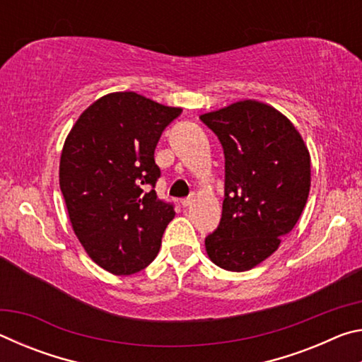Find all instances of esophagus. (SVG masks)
Wrapping results in <instances>:
<instances>
[{"instance_id": "1", "label": "esophagus", "mask_w": 362, "mask_h": 362, "mask_svg": "<svg viewBox=\"0 0 362 362\" xmlns=\"http://www.w3.org/2000/svg\"><path fill=\"white\" fill-rule=\"evenodd\" d=\"M193 198H194V196L192 194V196H188V198H183L182 201H180V204L183 206V207H188L189 204H192L193 203Z\"/></svg>"}]
</instances>
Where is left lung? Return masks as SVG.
Returning a JSON list of instances; mask_svg holds the SVG:
<instances>
[{"instance_id":"obj_1","label":"left lung","mask_w":362,"mask_h":362,"mask_svg":"<svg viewBox=\"0 0 362 362\" xmlns=\"http://www.w3.org/2000/svg\"><path fill=\"white\" fill-rule=\"evenodd\" d=\"M225 153V199L206 252L217 267L247 272L279 247L303 212L311 161L296 126L272 105L240 100L199 116Z\"/></svg>"}]
</instances>
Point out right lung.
I'll return each instance as SVG.
<instances>
[{"instance_id": "add662e5", "label": "right lung", "mask_w": 362, "mask_h": 362, "mask_svg": "<svg viewBox=\"0 0 362 362\" xmlns=\"http://www.w3.org/2000/svg\"><path fill=\"white\" fill-rule=\"evenodd\" d=\"M182 108L136 93L100 97L79 115L60 155L59 183L79 243L97 265L127 276L150 265L174 218L153 188L155 148Z\"/></svg>"}]
</instances>
